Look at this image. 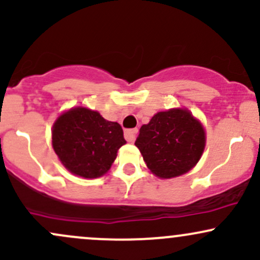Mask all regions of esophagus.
Returning a JSON list of instances; mask_svg holds the SVG:
<instances>
[{"label": "esophagus", "mask_w": 260, "mask_h": 260, "mask_svg": "<svg viewBox=\"0 0 260 260\" xmlns=\"http://www.w3.org/2000/svg\"><path fill=\"white\" fill-rule=\"evenodd\" d=\"M137 133H138V129L135 128V129H128L124 132V138L127 139L128 142H133L136 139Z\"/></svg>", "instance_id": "34e87169"}]
</instances>
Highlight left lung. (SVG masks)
<instances>
[{
  "mask_svg": "<svg viewBox=\"0 0 260 260\" xmlns=\"http://www.w3.org/2000/svg\"><path fill=\"white\" fill-rule=\"evenodd\" d=\"M205 143L201 122L186 108H172L155 113L149 123L142 125L135 144L154 175L170 179L198 164Z\"/></svg>",
  "mask_w": 260,
  "mask_h": 260,
  "instance_id": "left-lung-1",
  "label": "left lung"
}]
</instances>
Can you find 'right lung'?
Here are the masks:
<instances>
[{"mask_svg": "<svg viewBox=\"0 0 260 260\" xmlns=\"http://www.w3.org/2000/svg\"><path fill=\"white\" fill-rule=\"evenodd\" d=\"M51 144L70 173L96 179L110 170L117 150L125 141L117 122L107 121L98 111L75 107L56 118L51 131Z\"/></svg>", "mask_w": 260, "mask_h": 260, "instance_id": "add662e5", "label": "right lung"}]
</instances>
